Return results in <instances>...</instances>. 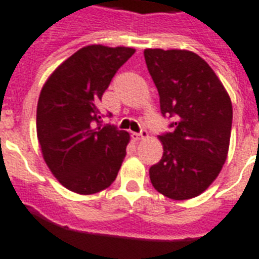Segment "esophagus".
I'll use <instances>...</instances> for the list:
<instances>
[{
    "label": "esophagus",
    "mask_w": 259,
    "mask_h": 259,
    "mask_svg": "<svg viewBox=\"0 0 259 259\" xmlns=\"http://www.w3.org/2000/svg\"><path fill=\"white\" fill-rule=\"evenodd\" d=\"M132 137H133V140L138 141V140H145V138H148L149 134L146 130H141L140 133H133L132 134Z\"/></svg>",
    "instance_id": "esophagus-1"
}]
</instances>
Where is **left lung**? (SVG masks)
<instances>
[{
    "mask_svg": "<svg viewBox=\"0 0 259 259\" xmlns=\"http://www.w3.org/2000/svg\"><path fill=\"white\" fill-rule=\"evenodd\" d=\"M146 66L171 132L158 136L163 155L149 169L151 185L171 199L209 188L228 157L233 106L213 69L189 50L146 49Z\"/></svg>",
    "mask_w": 259,
    "mask_h": 259,
    "instance_id": "left-lung-1",
    "label": "left lung"
}]
</instances>
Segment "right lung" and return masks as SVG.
I'll return each mask as SVG.
<instances>
[{
  "instance_id": "right-lung-1",
  "label": "right lung",
  "mask_w": 259,
  "mask_h": 259,
  "mask_svg": "<svg viewBox=\"0 0 259 259\" xmlns=\"http://www.w3.org/2000/svg\"><path fill=\"white\" fill-rule=\"evenodd\" d=\"M136 50L85 46L53 71L37 105V137L46 165L61 185L94 194L114 182L130 136L102 126V94ZM109 113V117H110Z\"/></svg>"
}]
</instances>
